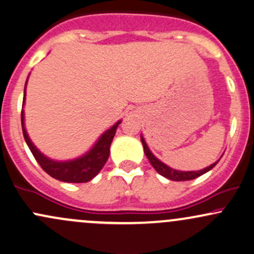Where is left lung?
<instances>
[{
	"label": "left lung",
	"mask_w": 254,
	"mask_h": 254,
	"mask_svg": "<svg viewBox=\"0 0 254 254\" xmlns=\"http://www.w3.org/2000/svg\"><path fill=\"white\" fill-rule=\"evenodd\" d=\"M141 141H142V144H143L145 156L148 157V160H149L151 166L155 168V171L157 172V173L161 174L162 177L167 178V179L173 180V182H186V180L196 179V178L200 177L202 174L206 173L208 171H210L211 168H214L218 162V161L214 162V164L209 166V167L204 168V170H200V171H190V172L177 171V170H173V168L168 167V166L165 165L164 162H161L159 159H156V157L151 154V151L149 150V148H148V145H147V143H145L144 138L142 136H141Z\"/></svg>",
	"instance_id": "left-lung-1"
}]
</instances>
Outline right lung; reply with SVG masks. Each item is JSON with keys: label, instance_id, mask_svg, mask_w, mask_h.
Returning <instances> with one entry per match:
<instances>
[{"label": "right lung", "instance_id": "right-lung-1", "mask_svg": "<svg viewBox=\"0 0 254 254\" xmlns=\"http://www.w3.org/2000/svg\"><path fill=\"white\" fill-rule=\"evenodd\" d=\"M27 83V81H26ZM26 98V86L24 92V103ZM25 116L24 110H21V125L22 133H24L25 141L30 148L31 153L33 154L34 159L37 160L38 164L43 168L49 176L55 179L61 180L65 183H87L92 180L100 172L104 165L106 164L107 159L110 156V147L112 143V139L115 137L116 130L121 121L117 122L111 129L105 131L100 138L98 139L97 143L93 145L89 151H87L84 155L77 157L70 161H54L45 155H43L39 150L32 143L30 137L27 135V131L25 129Z\"/></svg>", "mask_w": 254, "mask_h": 254}]
</instances>
